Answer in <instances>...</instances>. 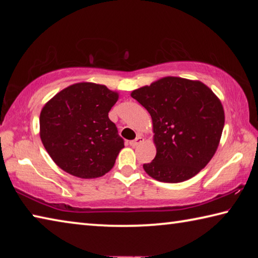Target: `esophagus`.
<instances>
[{"mask_svg": "<svg viewBox=\"0 0 258 258\" xmlns=\"http://www.w3.org/2000/svg\"><path fill=\"white\" fill-rule=\"evenodd\" d=\"M142 141H143V138L141 137V135H138L137 139L132 140V141H130V146L134 148V147H137L138 145H140V143H141Z\"/></svg>", "mask_w": 258, "mask_h": 258, "instance_id": "obj_1", "label": "esophagus"}]
</instances>
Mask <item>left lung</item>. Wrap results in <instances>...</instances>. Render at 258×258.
<instances>
[{
	"mask_svg": "<svg viewBox=\"0 0 258 258\" xmlns=\"http://www.w3.org/2000/svg\"><path fill=\"white\" fill-rule=\"evenodd\" d=\"M150 113L157 154L143 165L160 182L178 183L198 174L213 158L224 127L223 106L199 81L164 77L132 92Z\"/></svg>",
	"mask_w": 258,
	"mask_h": 258,
	"instance_id": "left-lung-1",
	"label": "left lung"
}]
</instances>
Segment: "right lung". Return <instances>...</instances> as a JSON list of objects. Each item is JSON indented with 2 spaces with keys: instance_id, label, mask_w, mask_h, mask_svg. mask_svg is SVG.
I'll list each match as a JSON object with an SVG mask.
<instances>
[{
  "instance_id": "1",
  "label": "right lung",
  "mask_w": 258,
  "mask_h": 258,
  "mask_svg": "<svg viewBox=\"0 0 258 258\" xmlns=\"http://www.w3.org/2000/svg\"><path fill=\"white\" fill-rule=\"evenodd\" d=\"M118 93L94 83H77L55 94L43 107V146L64 172L81 178L100 177L115 165L124 140L108 112Z\"/></svg>"
}]
</instances>
